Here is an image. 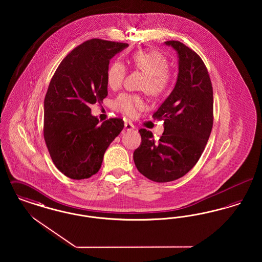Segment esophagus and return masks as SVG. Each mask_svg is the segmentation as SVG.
Returning a JSON list of instances; mask_svg holds the SVG:
<instances>
[{"mask_svg": "<svg viewBox=\"0 0 262 262\" xmlns=\"http://www.w3.org/2000/svg\"><path fill=\"white\" fill-rule=\"evenodd\" d=\"M136 127H135V125H133L132 123H125V129L126 132H132V130H134Z\"/></svg>", "mask_w": 262, "mask_h": 262, "instance_id": "34e87169", "label": "esophagus"}]
</instances>
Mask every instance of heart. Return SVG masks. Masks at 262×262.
<instances>
[{"label": "heart", "instance_id": "1", "mask_svg": "<svg viewBox=\"0 0 262 262\" xmlns=\"http://www.w3.org/2000/svg\"><path fill=\"white\" fill-rule=\"evenodd\" d=\"M132 62L137 70L147 75V79L143 85L150 94L160 95L167 90L171 82V76L168 72V60L156 51H138L132 57ZM125 67L121 62H113L107 72V82L112 89L120 88L124 81ZM116 110L134 117L138 109L144 107V102L140 97L130 94H122L114 102Z\"/></svg>", "mask_w": 262, "mask_h": 262}]
</instances>
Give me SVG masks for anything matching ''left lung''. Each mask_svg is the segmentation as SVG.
I'll use <instances>...</instances> for the list:
<instances>
[{
    "label": "left lung",
    "mask_w": 262,
    "mask_h": 262,
    "mask_svg": "<svg viewBox=\"0 0 262 262\" xmlns=\"http://www.w3.org/2000/svg\"><path fill=\"white\" fill-rule=\"evenodd\" d=\"M178 55L179 73L173 91L153 114L164 120L155 141L141 128V143L134 152L137 170L153 182L167 183L187 174L198 163L213 125V89L207 69L194 51L179 41H167Z\"/></svg>",
    "instance_id": "left-lung-1"
}]
</instances>
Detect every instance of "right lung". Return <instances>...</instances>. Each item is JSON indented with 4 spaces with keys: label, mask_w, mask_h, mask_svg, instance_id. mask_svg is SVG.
Returning <instances> with one entry per match:
<instances>
[{
    "label": "right lung",
    "mask_w": 262,
    "mask_h": 262,
    "mask_svg": "<svg viewBox=\"0 0 262 262\" xmlns=\"http://www.w3.org/2000/svg\"><path fill=\"white\" fill-rule=\"evenodd\" d=\"M125 43L91 39L72 51L51 79L44 100V138L62 174L88 179L99 171L104 153L124 128L121 119L100 124L90 104L108 95L107 72Z\"/></svg>",
    "instance_id": "1"
}]
</instances>
